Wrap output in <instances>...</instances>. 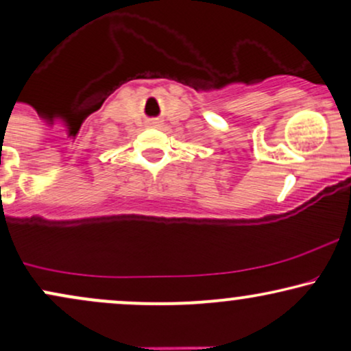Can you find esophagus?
I'll return each instance as SVG.
<instances>
[{"instance_id":"obj_1","label":"esophagus","mask_w":351,"mask_h":351,"mask_svg":"<svg viewBox=\"0 0 351 351\" xmlns=\"http://www.w3.org/2000/svg\"><path fill=\"white\" fill-rule=\"evenodd\" d=\"M149 124H150V126H152V128H158V126H160V123H158V121H150Z\"/></svg>"}]
</instances>
